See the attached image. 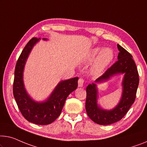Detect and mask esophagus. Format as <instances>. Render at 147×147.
<instances>
[{
    "instance_id": "34e87169",
    "label": "esophagus",
    "mask_w": 147,
    "mask_h": 147,
    "mask_svg": "<svg viewBox=\"0 0 147 147\" xmlns=\"http://www.w3.org/2000/svg\"><path fill=\"white\" fill-rule=\"evenodd\" d=\"M84 79H83V78H79V79H78V86L82 87L83 84H84Z\"/></svg>"
}]
</instances>
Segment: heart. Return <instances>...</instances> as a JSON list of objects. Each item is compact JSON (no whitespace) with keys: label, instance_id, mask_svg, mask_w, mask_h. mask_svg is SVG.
Here are the masks:
<instances>
[{"label":"heart","instance_id":"1","mask_svg":"<svg viewBox=\"0 0 147 147\" xmlns=\"http://www.w3.org/2000/svg\"><path fill=\"white\" fill-rule=\"evenodd\" d=\"M97 55L98 56L92 66V71L96 74H100L104 72L113 62L114 52L109 47L104 49L101 47H94L89 52L86 59V62H92Z\"/></svg>","mask_w":147,"mask_h":147}]
</instances>
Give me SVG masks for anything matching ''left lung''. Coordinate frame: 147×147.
<instances>
[{
	"label": "left lung",
	"instance_id": "8db88e82",
	"mask_svg": "<svg viewBox=\"0 0 147 147\" xmlns=\"http://www.w3.org/2000/svg\"><path fill=\"white\" fill-rule=\"evenodd\" d=\"M118 61L107 70L95 82L86 87V111L88 117L96 123L103 125H110L121 120L134 103L139 78L133 57L121 45L117 44ZM124 74L122 82V93L117 106L111 110L102 109L97 104L98 83L106 82L113 76Z\"/></svg>",
	"mask_w": 147,
	"mask_h": 147
}]
</instances>
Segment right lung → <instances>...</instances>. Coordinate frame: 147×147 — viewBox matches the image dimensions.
I'll list each match as a JSON object with an SVG mask.
<instances>
[{"instance_id": "right-lung-1", "label": "right lung", "mask_w": 147, "mask_h": 147, "mask_svg": "<svg viewBox=\"0 0 147 147\" xmlns=\"http://www.w3.org/2000/svg\"><path fill=\"white\" fill-rule=\"evenodd\" d=\"M39 39L32 38L19 57L14 72L13 94L20 111L26 119L33 123L44 125L51 123L60 115L68 96L78 86V77L60 81L49 97L42 102L33 99L26 90L24 70L30 53ZM43 39L47 40L46 38Z\"/></svg>"}]
</instances>
